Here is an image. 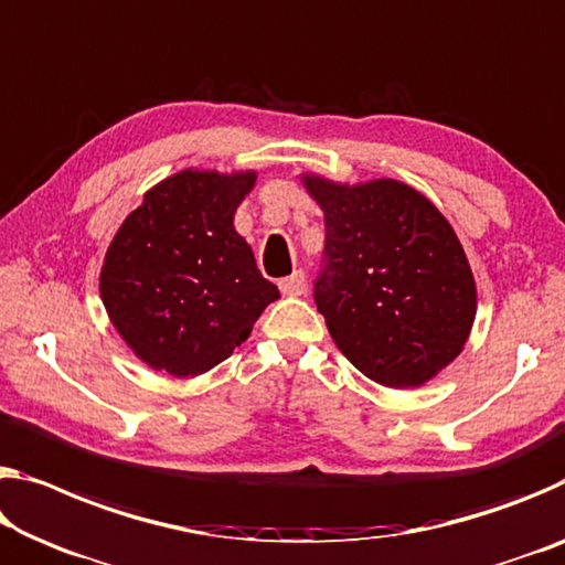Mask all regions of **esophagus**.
<instances>
[{"label": "esophagus", "instance_id": "esophagus-1", "mask_svg": "<svg viewBox=\"0 0 565 565\" xmlns=\"http://www.w3.org/2000/svg\"><path fill=\"white\" fill-rule=\"evenodd\" d=\"M279 289L286 297H301V294L307 291V276H303V271H294L291 276H286V279L279 281Z\"/></svg>", "mask_w": 565, "mask_h": 565}]
</instances>
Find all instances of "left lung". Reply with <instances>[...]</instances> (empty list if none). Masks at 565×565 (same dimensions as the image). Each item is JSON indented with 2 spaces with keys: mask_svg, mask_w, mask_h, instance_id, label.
<instances>
[{
  "mask_svg": "<svg viewBox=\"0 0 565 565\" xmlns=\"http://www.w3.org/2000/svg\"><path fill=\"white\" fill-rule=\"evenodd\" d=\"M299 181L324 211L315 299L337 349L382 387H423L462 352L478 315L450 221L395 178L339 183L303 170Z\"/></svg>",
  "mask_w": 565,
  "mask_h": 565,
  "instance_id": "1",
  "label": "left lung"
}]
</instances>
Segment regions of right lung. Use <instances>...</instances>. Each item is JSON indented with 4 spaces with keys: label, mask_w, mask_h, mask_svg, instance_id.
<instances>
[{
    "label": "right lung",
    "mask_w": 565,
    "mask_h": 565,
    "mask_svg": "<svg viewBox=\"0 0 565 565\" xmlns=\"http://www.w3.org/2000/svg\"><path fill=\"white\" fill-rule=\"evenodd\" d=\"M256 178V170H178L146 191L107 246L103 307L150 370L178 380L213 370L281 297L234 226Z\"/></svg>",
    "instance_id": "1"
}]
</instances>
